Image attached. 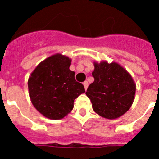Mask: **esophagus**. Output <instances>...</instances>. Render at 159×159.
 I'll return each mask as SVG.
<instances>
[{"mask_svg":"<svg viewBox=\"0 0 159 159\" xmlns=\"http://www.w3.org/2000/svg\"><path fill=\"white\" fill-rule=\"evenodd\" d=\"M83 86H84V87H85V90H87V87H88V82H83Z\"/></svg>","mask_w":159,"mask_h":159,"instance_id":"esophagus-1","label":"esophagus"}]
</instances>
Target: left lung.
Wrapping results in <instances>:
<instances>
[{"mask_svg":"<svg viewBox=\"0 0 159 159\" xmlns=\"http://www.w3.org/2000/svg\"><path fill=\"white\" fill-rule=\"evenodd\" d=\"M94 82L86 92L92 109L102 117L110 120L123 116L131 107L136 85L131 75L117 62H94Z\"/></svg>","mask_w":159,"mask_h":159,"instance_id":"left-lung-1","label":"left lung"}]
</instances>
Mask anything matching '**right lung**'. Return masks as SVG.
<instances>
[{
	"label": "right lung",
	"instance_id": "add662e5",
	"mask_svg": "<svg viewBox=\"0 0 159 159\" xmlns=\"http://www.w3.org/2000/svg\"><path fill=\"white\" fill-rule=\"evenodd\" d=\"M71 59L56 53L39 63L28 80L29 95L35 109L51 120H60L73 109L74 100L85 92L69 69Z\"/></svg>",
	"mask_w": 159,
	"mask_h": 159
}]
</instances>
